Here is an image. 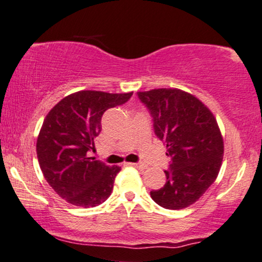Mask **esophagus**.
Masks as SVG:
<instances>
[{
  "label": "esophagus",
  "instance_id": "34e87169",
  "mask_svg": "<svg viewBox=\"0 0 262 262\" xmlns=\"http://www.w3.org/2000/svg\"><path fill=\"white\" fill-rule=\"evenodd\" d=\"M130 165L134 167H138V169H141V170L146 169V165L144 163H130Z\"/></svg>",
  "mask_w": 262,
  "mask_h": 262
}]
</instances>
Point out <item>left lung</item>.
Returning <instances> with one entry per match:
<instances>
[{"label": "left lung", "mask_w": 262, "mask_h": 262, "mask_svg": "<svg viewBox=\"0 0 262 262\" xmlns=\"http://www.w3.org/2000/svg\"><path fill=\"white\" fill-rule=\"evenodd\" d=\"M153 121L155 134L170 157L166 182L152 190L155 202L181 210L198 201L217 179L224 142L213 114L196 97L179 89L138 92Z\"/></svg>", "instance_id": "1"}]
</instances>
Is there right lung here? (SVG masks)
<instances>
[{
  "label": "right lung",
  "instance_id": "right-lung-1",
  "mask_svg": "<svg viewBox=\"0 0 262 262\" xmlns=\"http://www.w3.org/2000/svg\"><path fill=\"white\" fill-rule=\"evenodd\" d=\"M133 92L79 91L64 97L44 118L37 139L41 172L52 189L69 204L95 207L110 196L120 166L90 157L107 109L122 105Z\"/></svg>",
  "mask_w": 262,
  "mask_h": 262
}]
</instances>
